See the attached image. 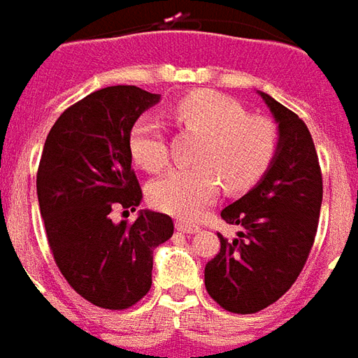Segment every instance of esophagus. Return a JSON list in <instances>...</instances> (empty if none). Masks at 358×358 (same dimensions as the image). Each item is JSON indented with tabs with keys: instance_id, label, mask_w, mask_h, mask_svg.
Instances as JSON below:
<instances>
[{
	"instance_id": "esophagus-1",
	"label": "esophagus",
	"mask_w": 358,
	"mask_h": 358,
	"mask_svg": "<svg viewBox=\"0 0 358 358\" xmlns=\"http://www.w3.org/2000/svg\"><path fill=\"white\" fill-rule=\"evenodd\" d=\"M175 229L181 233H187V235H192V233H196L200 229L196 224H191V222H177L175 224Z\"/></svg>"
}]
</instances>
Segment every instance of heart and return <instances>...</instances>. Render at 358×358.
Returning a JSON list of instances; mask_svg holds the SVG:
<instances>
[{
	"mask_svg": "<svg viewBox=\"0 0 358 358\" xmlns=\"http://www.w3.org/2000/svg\"><path fill=\"white\" fill-rule=\"evenodd\" d=\"M181 127L202 133L194 162L179 167L148 187V200L159 212L175 217H194L212 204L220 181L231 192L256 185L278 154L280 133L272 119L248 115L237 100L215 90H194L169 108ZM134 164L159 171L169 162L166 134L156 119L141 117L129 134Z\"/></svg>",
	"mask_w": 358,
	"mask_h": 358,
	"instance_id": "heart-1",
	"label": "heart"
}]
</instances>
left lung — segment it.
<instances>
[{"mask_svg":"<svg viewBox=\"0 0 358 358\" xmlns=\"http://www.w3.org/2000/svg\"><path fill=\"white\" fill-rule=\"evenodd\" d=\"M280 131L278 154L250 191L222 210L239 225L233 241L204 268L208 295L235 314L264 310L285 295L306 264L322 206V171L305 121L272 96L258 92Z\"/></svg>","mask_w":358,"mask_h":358,"instance_id":"1","label":"left lung"}]
</instances>
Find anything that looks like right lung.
Returning <instances> with one entry per match:
<instances>
[{
    "instance_id": "right-lung-1",
    "label": "right lung",
    "mask_w": 358,
    "mask_h": 358,
    "mask_svg": "<svg viewBox=\"0 0 358 358\" xmlns=\"http://www.w3.org/2000/svg\"><path fill=\"white\" fill-rule=\"evenodd\" d=\"M159 94L108 86L73 103L53 123L36 173L40 214L63 278L88 303L123 310L152 285L154 248L173 235L171 217L141 210L113 224L111 210L143 200L129 134Z\"/></svg>"
}]
</instances>
